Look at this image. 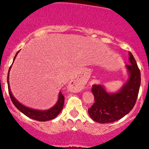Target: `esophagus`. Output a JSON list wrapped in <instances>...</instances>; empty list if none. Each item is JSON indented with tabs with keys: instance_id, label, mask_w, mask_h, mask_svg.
<instances>
[{
	"instance_id": "obj_1",
	"label": "esophagus",
	"mask_w": 149,
	"mask_h": 149,
	"mask_svg": "<svg viewBox=\"0 0 149 149\" xmlns=\"http://www.w3.org/2000/svg\"><path fill=\"white\" fill-rule=\"evenodd\" d=\"M73 84H75V86L76 87H81V84H79V83L77 82V81H74Z\"/></svg>"
}]
</instances>
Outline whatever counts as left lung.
Masks as SVG:
<instances>
[{"instance_id": "1", "label": "left lung", "mask_w": 149, "mask_h": 149, "mask_svg": "<svg viewBox=\"0 0 149 149\" xmlns=\"http://www.w3.org/2000/svg\"><path fill=\"white\" fill-rule=\"evenodd\" d=\"M130 65H125L128 79L116 92H109L102 84H93L94 104L88 109L90 116L99 123H113L128 114L134 106L140 90L141 77L136 60L131 53Z\"/></svg>"}]
</instances>
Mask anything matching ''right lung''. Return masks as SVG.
<instances>
[{
  "instance_id": "right-lung-1",
  "label": "right lung",
  "mask_w": 149,
  "mask_h": 149,
  "mask_svg": "<svg viewBox=\"0 0 149 149\" xmlns=\"http://www.w3.org/2000/svg\"><path fill=\"white\" fill-rule=\"evenodd\" d=\"M18 52L19 51L17 52L16 55L15 56L14 58H13V62H14L16 56L18 55ZM11 68L12 66H10V68H9V72H8L7 84L9 96H10L12 102H13V103L14 104L15 106L18 108L21 113H23L24 115H26V116H28L29 118H31L33 120H37V121H48V120H53V119H54V118H56V116H58L60 113V112H61V110H62L63 106H64V102H65V96L61 94V92L58 93V100H57L56 104H55L52 108H50L49 109L47 110H37L34 109V108H29V107H26L25 106V105H24L23 104H21V102H18V100H16L15 97L13 95L11 89H10V87H9V71H10V70H11Z\"/></svg>"
}]
</instances>
